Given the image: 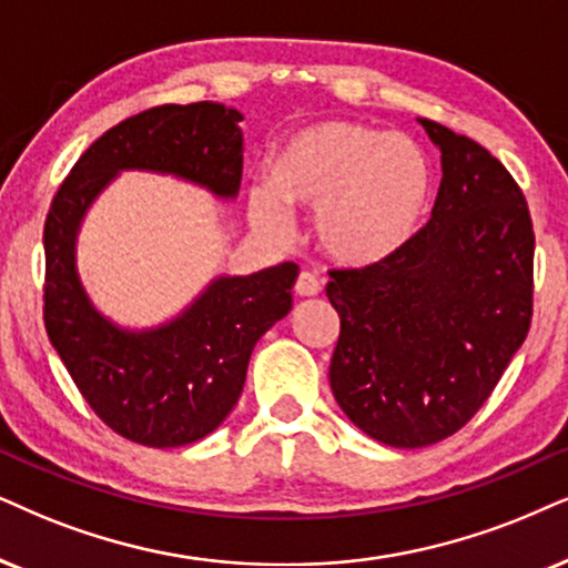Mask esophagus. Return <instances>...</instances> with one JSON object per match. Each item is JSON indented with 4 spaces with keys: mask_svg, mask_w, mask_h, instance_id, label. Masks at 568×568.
I'll return each instance as SVG.
<instances>
[{
    "mask_svg": "<svg viewBox=\"0 0 568 568\" xmlns=\"http://www.w3.org/2000/svg\"><path fill=\"white\" fill-rule=\"evenodd\" d=\"M293 291H296V296H301V298L317 296V293L322 291V283L314 272H301V275L296 277V285H293Z\"/></svg>",
    "mask_w": 568,
    "mask_h": 568,
    "instance_id": "esophagus-1",
    "label": "esophagus"
}]
</instances>
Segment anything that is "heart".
<instances>
[{
    "label": "heart",
    "instance_id": "obj_1",
    "mask_svg": "<svg viewBox=\"0 0 568 568\" xmlns=\"http://www.w3.org/2000/svg\"><path fill=\"white\" fill-rule=\"evenodd\" d=\"M433 189L427 154L385 128L329 120L293 133L267 162V189L251 191V220L288 225L285 206L317 212L322 251L343 264L385 260L416 231Z\"/></svg>",
    "mask_w": 568,
    "mask_h": 568
}]
</instances>
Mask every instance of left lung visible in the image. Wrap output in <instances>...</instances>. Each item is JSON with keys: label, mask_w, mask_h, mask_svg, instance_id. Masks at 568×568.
I'll list each match as a JSON object with an SVG mask.
<instances>
[{"label": "left lung", "mask_w": 568, "mask_h": 568, "mask_svg": "<svg viewBox=\"0 0 568 568\" xmlns=\"http://www.w3.org/2000/svg\"><path fill=\"white\" fill-rule=\"evenodd\" d=\"M419 123L443 162L433 217L385 260L329 270L327 283L341 317L333 396L393 448L458 433L532 325L535 231L521 189L477 141Z\"/></svg>", "instance_id": "8db88e82"}]
</instances>
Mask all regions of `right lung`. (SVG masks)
Returning <instances> with one entry per match:
<instances>
[{
  "instance_id": "right-lung-1",
  "label": "right lung",
  "mask_w": 568,
  "mask_h": 568,
  "mask_svg": "<svg viewBox=\"0 0 568 568\" xmlns=\"http://www.w3.org/2000/svg\"><path fill=\"white\" fill-rule=\"evenodd\" d=\"M243 114L225 104H162L97 139L54 193L44 222V325L99 419L149 448L217 429L239 400L256 341L291 312L298 264L217 277L181 317L123 329L93 308L75 270L78 227L120 170L170 172L233 199L241 189Z\"/></svg>"
}]
</instances>
